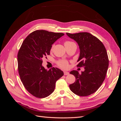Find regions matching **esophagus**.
Returning a JSON list of instances; mask_svg holds the SVG:
<instances>
[{"mask_svg": "<svg viewBox=\"0 0 121 121\" xmlns=\"http://www.w3.org/2000/svg\"><path fill=\"white\" fill-rule=\"evenodd\" d=\"M64 75H68L69 74V73L67 71H64Z\"/></svg>", "mask_w": 121, "mask_h": 121, "instance_id": "34e87169", "label": "esophagus"}]
</instances>
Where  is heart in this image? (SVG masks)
Segmentation results:
<instances>
[{"mask_svg":"<svg viewBox=\"0 0 121 121\" xmlns=\"http://www.w3.org/2000/svg\"><path fill=\"white\" fill-rule=\"evenodd\" d=\"M73 42H71V41H66L65 42V45L66 44H71V43H73ZM58 65L60 67H61V68L63 69H67L68 67V61L66 60H60L59 61H58L57 63Z\"/></svg>","mask_w":121,"mask_h":121,"instance_id":"1","label":"heart"}]
</instances>
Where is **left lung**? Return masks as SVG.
I'll use <instances>...</instances> for the list:
<instances>
[{
    "instance_id": "8db88e82",
    "label": "left lung",
    "mask_w": 121,
    "mask_h": 121,
    "mask_svg": "<svg viewBox=\"0 0 121 121\" xmlns=\"http://www.w3.org/2000/svg\"><path fill=\"white\" fill-rule=\"evenodd\" d=\"M66 34L78 43L80 56L77 67L83 66L85 69L81 74L76 70L69 73L75 76L76 81L69 87L79 96L89 95L98 90L105 79L109 62L107 50L103 43L89 33Z\"/></svg>"
}]
</instances>
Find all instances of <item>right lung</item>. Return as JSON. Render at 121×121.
Segmentation results:
<instances>
[{
    "label": "right lung",
    "instance_id": "obj_1",
    "mask_svg": "<svg viewBox=\"0 0 121 121\" xmlns=\"http://www.w3.org/2000/svg\"><path fill=\"white\" fill-rule=\"evenodd\" d=\"M64 35L61 33L35 31L24 40L18 52V71L21 81L28 92L36 97L49 96L54 91L57 80L64 75L59 69L47 70L42 65L43 58L50 54L52 45Z\"/></svg>",
    "mask_w": 121,
    "mask_h": 121
}]
</instances>
